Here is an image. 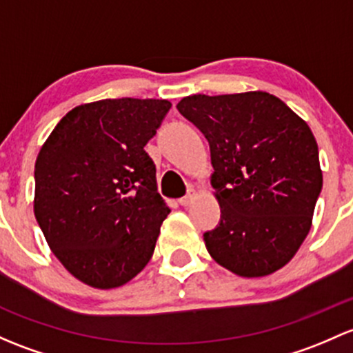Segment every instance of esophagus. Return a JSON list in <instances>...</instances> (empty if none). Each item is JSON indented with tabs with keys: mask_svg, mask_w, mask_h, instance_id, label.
Wrapping results in <instances>:
<instances>
[{
	"mask_svg": "<svg viewBox=\"0 0 353 353\" xmlns=\"http://www.w3.org/2000/svg\"><path fill=\"white\" fill-rule=\"evenodd\" d=\"M196 196H198V192H196V189H189L188 194L184 196V198L179 199V205H181V206H189L192 201H194Z\"/></svg>",
	"mask_w": 353,
	"mask_h": 353,
	"instance_id": "34e87169",
	"label": "esophagus"
}]
</instances>
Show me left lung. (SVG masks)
Instances as JSON below:
<instances>
[{
    "mask_svg": "<svg viewBox=\"0 0 353 353\" xmlns=\"http://www.w3.org/2000/svg\"><path fill=\"white\" fill-rule=\"evenodd\" d=\"M177 110L210 142L221 208L220 225L205 233L210 255L240 277L283 269L310 233L323 186L311 128L265 91L192 94Z\"/></svg>",
    "mask_w": 353,
    "mask_h": 353,
    "instance_id": "obj_1",
    "label": "left lung"
}]
</instances>
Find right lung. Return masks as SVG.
Returning a JSON list of instances; mask_svg holds the SVG:
<instances>
[{"mask_svg": "<svg viewBox=\"0 0 353 353\" xmlns=\"http://www.w3.org/2000/svg\"><path fill=\"white\" fill-rule=\"evenodd\" d=\"M167 99H101L70 110L35 162L33 213L52 254L94 289L121 288L154 254L169 206L143 150Z\"/></svg>", "mask_w": 353, "mask_h": 353, "instance_id": "right-lung-1", "label": "right lung"}]
</instances>
